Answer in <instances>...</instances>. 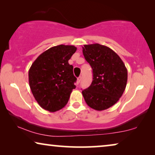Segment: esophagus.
<instances>
[{
	"instance_id": "1",
	"label": "esophagus",
	"mask_w": 155,
	"mask_h": 155,
	"mask_svg": "<svg viewBox=\"0 0 155 155\" xmlns=\"http://www.w3.org/2000/svg\"><path fill=\"white\" fill-rule=\"evenodd\" d=\"M81 77H78V78H77V85H78V84H79L80 81H81Z\"/></svg>"
}]
</instances>
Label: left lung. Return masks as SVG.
Returning a JSON list of instances; mask_svg holds the SVG:
<instances>
[{
    "mask_svg": "<svg viewBox=\"0 0 155 155\" xmlns=\"http://www.w3.org/2000/svg\"><path fill=\"white\" fill-rule=\"evenodd\" d=\"M83 54L92 69L91 85L82 91L85 102L97 110L111 107L120 100L127 82V70L111 48L100 44L85 45Z\"/></svg>",
    "mask_w": 155,
    "mask_h": 155,
    "instance_id": "8db88e82",
    "label": "left lung"
}]
</instances>
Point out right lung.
<instances>
[{
	"label": "right lung",
	"mask_w": 155,
	"mask_h": 155,
	"mask_svg": "<svg viewBox=\"0 0 155 155\" xmlns=\"http://www.w3.org/2000/svg\"><path fill=\"white\" fill-rule=\"evenodd\" d=\"M77 51L72 45L48 48L33 62L28 71L29 85L38 104L50 112L61 110L68 102L77 78L68 61Z\"/></svg>",
	"instance_id": "1"
}]
</instances>
